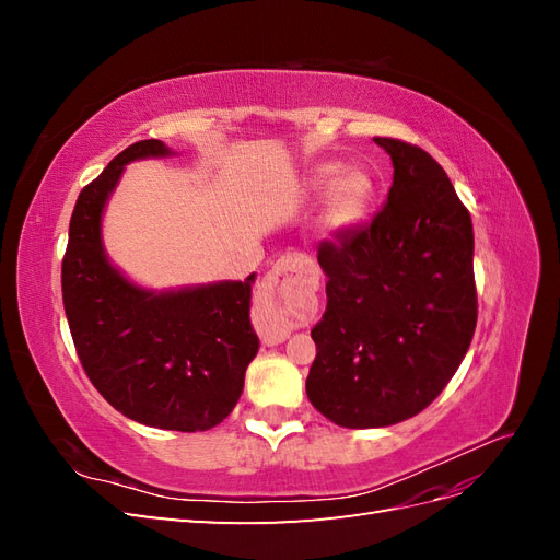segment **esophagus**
<instances>
[{
    "label": "esophagus",
    "instance_id": "1",
    "mask_svg": "<svg viewBox=\"0 0 560 560\" xmlns=\"http://www.w3.org/2000/svg\"><path fill=\"white\" fill-rule=\"evenodd\" d=\"M306 278L308 266L296 254L278 259L264 278L257 294V308L264 317V343L276 346L290 336V325L296 317L301 287Z\"/></svg>",
    "mask_w": 560,
    "mask_h": 560
}]
</instances>
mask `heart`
Segmentation results:
<instances>
[{
	"label": "heart",
	"mask_w": 560,
	"mask_h": 560,
	"mask_svg": "<svg viewBox=\"0 0 560 560\" xmlns=\"http://www.w3.org/2000/svg\"><path fill=\"white\" fill-rule=\"evenodd\" d=\"M308 194L322 196L329 189L325 222L329 229H348L360 222L374 198V179L362 167H348L341 173V165H319L308 177Z\"/></svg>",
	"instance_id": "obj_1"
}]
</instances>
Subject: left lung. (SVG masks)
Wrapping results in <instances>:
<instances>
[{
	"label": "left lung",
	"instance_id": "obj_1",
	"mask_svg": "<svg viewBox=\"0 0 560 560\" xmlns=\"http://www.w3.org/2000/svg\"><path fill=\"white\" fill-rule=\"evenodd\" d=\"M393 186L371 224L322 243L327 311L306 378L315 409L341 428H385L439 397L477 327L471 217L425 149L374 138Z\"/></svg>",
	"mask_w": 560,
	"mask_h": 560
}]
</instances>
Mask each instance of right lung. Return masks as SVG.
Here are the masks:
<instances>
[{
	"mask_svg": "<svg viewBox=\"0 0 560 560\" xmlns=\"http://www.w3.org/2000/svg\"><path fill=\"white\" fill-rule=\"evenodd\" d=\"M171 154L161 140L135 142L83 186L62 259V303L81 366L116 411L149 428L202 432L233 411L259 350L249 322L254 273L156 294L118 273L100 238L126 163Z\"/></svg>",
	"mask_w": 560,
	"mask_h": 560,
	"instance_id": "1",
	"label": "right lung"
}]
</instances>
